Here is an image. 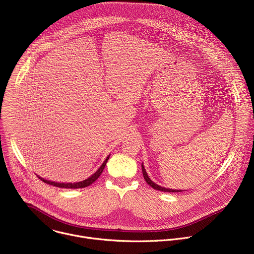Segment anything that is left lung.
I'll list each match as a JSON object with an SVG mask.
<instances>
[{
  "instance_id": "1",
  "label": "left lung",
  "mask_w": 254,
  "mask_h": 254,
  "mask_svg": "<svg viewBox=\"0 0 254 254\" xmlns=\"http://www.w3.org/2000/svg\"><path fill=\"white\" fill-rule=\"evenodd\" d=\"M141 171H142V175H143V178H144V180H146V182L152 187V188H154L155 190H159V191H163V192H170V193H172V192H181V190H172V189H167V188H164V187H161V186H159V185H157V184H155L153 181L149 178V176H148V174H147V172H146V170H144V167L142 166V164H141Z\"/></svg>"
}]
</instances>
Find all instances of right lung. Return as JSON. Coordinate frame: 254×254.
Returning a JSON list of instances; mask_svg holds the SVG:
<instances>
[{
  "instance_id": "1",
  "label": "right lung",
  "mask_w": 254,
  "mask_h": 254,
  "mask_svg": "<svg viewBox=\"0 0 254 254\" xmlns=\"http://www.w3.org/2000/svg\"><path fill=\"white\" fill-rule=\"evenodd\" d=\"M108 159H110V156H108V157L106 158V160L103 162V164L100 166V168H99L92 176H90L88 179H86V180H84V181H81V182H78V183H73V184H72V183H67V184H65V183H55V182H51V181L44 180V179H42L41 177H38V178H39L41 181H43L44 183L49 184V185H53V186L59 187V188H66V189H79V188H85V187L91 185V184L94 182V181H96V180L98 179V177L101 175V173H102V171H103V169H104V167H105V165H106Z\"/></svg>"
}]
</instances>
